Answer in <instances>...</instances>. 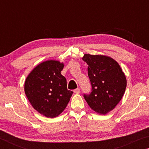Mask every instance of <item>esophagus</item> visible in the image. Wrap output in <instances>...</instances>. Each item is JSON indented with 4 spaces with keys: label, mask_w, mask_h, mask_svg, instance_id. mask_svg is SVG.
<instances>
[{
    "label": "esophagus",
    "mask_w": 149,
    "mask_h": 149,
    "mask_svg": "<svg viewBox=\"0 0 149 149\" xmlns=\"http://www.w3.org/2000/svg\"><path fill=\"white\" fill-rule=\"evenodd\" d=\"M74 93H75V94H79V93H80V89H79V88H77V89H75L74 91Z\"/></svg>",
    "instance_id": "34e87169"
}]
</instances>
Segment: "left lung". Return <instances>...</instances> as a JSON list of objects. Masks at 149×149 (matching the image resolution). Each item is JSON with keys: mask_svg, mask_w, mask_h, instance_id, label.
Returning <instances> with one entry per match:
<instances>
[{"mask_svg": "<svg viewBox=\"0 0 149 149\" xmlns=\"http://www.w3.org/2000/svg\"><path fill=\"white\" fill-rule=\"evenodd\" d=\"M83 60L92 86L89 95H84L88 105L100 115L112 110L120 102L127 85L125 75L119 64L104 55L85 54Z\"/></svg>", "mask_w": 149, "mask_h": 149, "instance_id": "8db88e82", "label": "left lung"}]
</instances>
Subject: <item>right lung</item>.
<instances>
[{
    "label": "right lung",
    "mask_w": 149,
    "mask_h": 149,
    "mask_svg": "<svg viewBox=\"0 0 149 149\" xmlns=\"http://www.w3.org/2000/svg\"><path fill=\"white\" fill-rule=\"evenodd\" d=\"M64 64L58 60L42 62L29 73L24 84L25 93L35 110L47 118H53L66 107L73 92L67 89L61 74Z\"/></svg>",
    "instance_id": "1"
}]
</instances>
